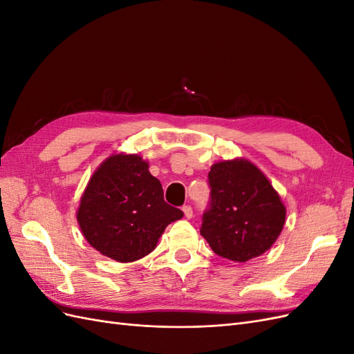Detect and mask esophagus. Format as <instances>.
<instances>
[{
	"instance_id": "34e87169",
	"label": "esophagus",
	"mask_w": 354,
	"mask_h": 354,
	"mask_svg": "<svg viewBox=\"0 0 354 354\" xmlns=\"http://www.w3.org/2000/svg\"><path fill=\"white\" fill-rule=\"evenodd\" d=\"M181 209H183L186 218H192V217H194V209H192L190 205H185Z\"/></svg>"
}]
</instances>
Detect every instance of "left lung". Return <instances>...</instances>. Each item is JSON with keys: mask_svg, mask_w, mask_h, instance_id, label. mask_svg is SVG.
<instances>
[{"mask_svg": "<svg viewBox=\"0 0 354 354\" xmlns=\"http://www.w3.org/2000/svg\"><path fill=\"white\" fill-rule=\"evenodd\" d=\"M208 181L211 205L201 234L211 250L236 263L269 251L283 229L286 208L263 171L245 158L218 160Z\"/></svg>", "mask_w": 354, "mask_h": 354, "instance_id": "1", "label": "left lung"}]
</instances>
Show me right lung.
I'll return each instance as SVG.
<instances>
[{"label": "right lung", "instance_id": "obj_1", "mask_svg": "<svg viewBox=\"0 0 354 354\" xmlns=\"http://www.w3.org/2000/svg\"><path fill=\"white\" fill-rule=\"evenodd\" d=\"M183 212L164 201L160 181L137 153H113L88 180L77 211L80 229L94 250L120 263L151 254L169 223Z\"/></svg>", "mask_w": 354, "mask_h": 354}]
</instances>
